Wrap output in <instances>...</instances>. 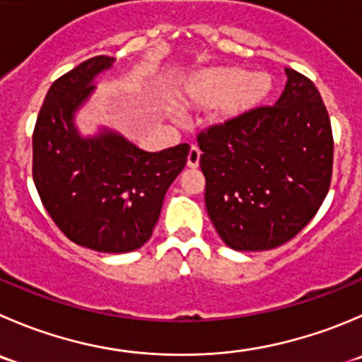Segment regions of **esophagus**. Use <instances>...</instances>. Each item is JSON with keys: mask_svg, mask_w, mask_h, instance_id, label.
<instances>
[{"mask_svg": "<svg viewBox=\"0 0 362 362\" xmlns=\"http://www.w3.org/2000/svg\"><path fill=\"white\" fill-rule=\"evenodd\" d=\"M199 156H202V152H199L198 146L192 145L191 150H189V156H187V166L189 168H198L199 164Z\"/></svg>", "mask_w": 362, "mask_h": 362, "instance_id": "esophagus-1", "label": "esophagus"}]
</instances>
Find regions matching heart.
<instances>
[{"instance_id":"1","label":"heart","mask_w":362,"mask_h":362,"mask_svg":"<svg viewBox=\"0 0 362 362\" xmlns=\"http://www.w3.org/2000/svg\"><path fill=\"white\" fill-rule=\"evenodd\" d=\"M272 90L267 74H247L237 66L198 72L187 83V97L202 107H216L221 120H233L255 110Z\"/></svg>"}]
</instances>
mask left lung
<instances>
[{"mask_svg":"<svg viewBox=\"0 0 362 362\" xmlns=\"http://www.w3.org/2000/svg\"><path fill=\"white\" fill-rule=\"evenodd\" d=\"M274 106L198 134L205 205L224 244L265 251L292 240L315 217L332 177V129L313 81L286 69Z\"/></svg>","mask_w":362,"mask_h":362,"instance_id":"obj_1","label":"left lung"}]
</instances>
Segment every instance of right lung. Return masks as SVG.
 Masks as SVG:
<instances>
[{"label":"right lung","instance_id":"1","mask_svg":"<svg viewBox=\"0 0 362 362\" xmlns=\"http://www.w3.org/2000/svg\"><path fill=\"white\" fill-rule=\"evenodd\" d=\"M113 62L95 56L51 84L33 131V182L66 238L99 252H129L152 237L191 146L145 152L117 132L77 134L74 113L93 92V77Z\"/></svg>","mask_w":362,"mask_h":362}]
</instances>
